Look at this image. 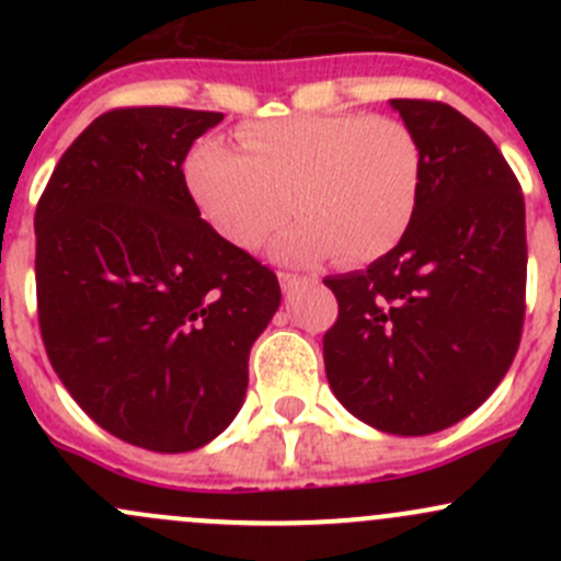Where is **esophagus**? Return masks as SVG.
<instances>
[{
    "label": "esophagus",
    "instance_id": "esophagus-1",
    "mask_svg": "<svg viewBox=\"0 0 561 561\" xmlns=\"http://www.w3.org/2000/svg\"><path fill=\"white\" fill-rule=\"evenodd\" d=\"M301 282H307V276H296V274H287V271H279V285L285 293H290L293 287L301 285Z\"/></svg>",
    "mask_w": 561,
    "mask_h": 561
}]
</instances>
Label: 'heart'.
<instances>
[{"mask_svg": "<svg viewBox=\"0 0 561 561\" xmlns=\"http://www.w3.org/2000/svg\"><path fill=\"white\" fill-rule=\"evenodd\" d=\"M233 149L217 138L192 146L184 181L201 217L239 249H257L285 225L282 260L339 254L369 263L390 252L415 219L423 146L401 118L298 113L244 124Z\"/></svg>", "mask_w": 561, "mask_h": 561, "instance_id": "b5f03b06", "label": "heart"}]
</instances>
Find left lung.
Wrapping results in <instances>:
<instances>
[{
  "label": "left lung",
  "mask_w": 561,
  "mask_h": 561,
  "mask_svg": "<svg viewBox=\"0 0 561 561\" xmlns=\"http://www.w3.org/2000/svg\"><path fill=\"white\" fill-rule=\"evenodd\" d=\"M423 146L404 239L366 271L328 276L339 317L322 336L328 386L358 421L423 437L478 410L516 358L526 214L494 140L437 100H390Z\"/></svg>",
  "instance_id": "1"
}]
</instances>
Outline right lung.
<instances>
[{
	"label": "right lung",
	"instance_id": "1",
	"mask_svg": "<svg viewBox=\"0 0 561 561\" xmlns=\"http://www.w3.org/2000/svg\"><path fill=\"white\" fill-rule=\"evenodd\" d=\"M222 113L116 107L37 203V317L50 366L98 426L138 448H203L239 415L249 350L282 301L271 268L201 219L186 151Z\"/></svg>",
	"mask_w": 561,
	"mask_h": 561
}]
</instances>
